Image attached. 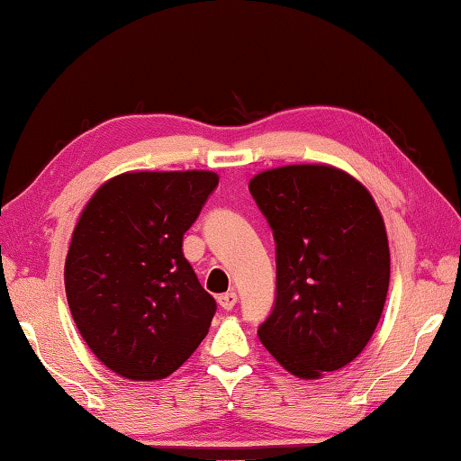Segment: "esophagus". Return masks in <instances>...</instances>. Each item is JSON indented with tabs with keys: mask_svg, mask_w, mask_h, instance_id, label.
Segmentation results:
<instances>
[{
	"mask_svg": "<svg viewBox=\"0 0 461 461\" xmlns=\"http://www.w3.org/2000/svg\"><path fill=\"white\" fill-rule=\"evenodd\" d=\"M218 305H221L222 310H232L237 305V294L229 292V294L218 295Z\"/></svg>",
	"mask_w": 461,
	"mask_h": 461,
	"instance_id": "1",
	"label": "esophagus"
}]
</instances>
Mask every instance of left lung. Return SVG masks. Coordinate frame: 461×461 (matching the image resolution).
Returning a JSON list of instances; mask_svg holds the SVG:
<instances>
[{
	"label": "left lung",
	"mask_w": 461,
	"mask_h": 461,
	"mask_svg": "<svg viewBox=\"0 0 461 461\" xmlns=\"http://www.w3.org/2000/svg\"><path fill=\"white\" fill-rule=\"evenodd\" d=\"M276 239L277 297L259 340L313 381L365 350L391 279L381 210L357 177L324 164L265 169L249 182Z\"/></svg>",
	"instance_id": "left-lung-1"
}]
</instances>
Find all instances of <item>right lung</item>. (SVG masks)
Instances as JSON below:
<instances>
[{
  "instance_id": "1",
  "label": "right lung",
  "mask_w": 461,
  "mask_h": 461,
  "mask_svg": "<svg viewBox=\"0 0 461 461\" xmlns=\"http://www.w3.org/2000/svg\"><path fill=\"white\" fill-rule=\"evenodd\" d=\"M218 176L125 172L104 182L72 232L64 287L72 320L104 366L159 381L208 334L216 302L182 253Z\"/></svg>"
}]
</instances>
